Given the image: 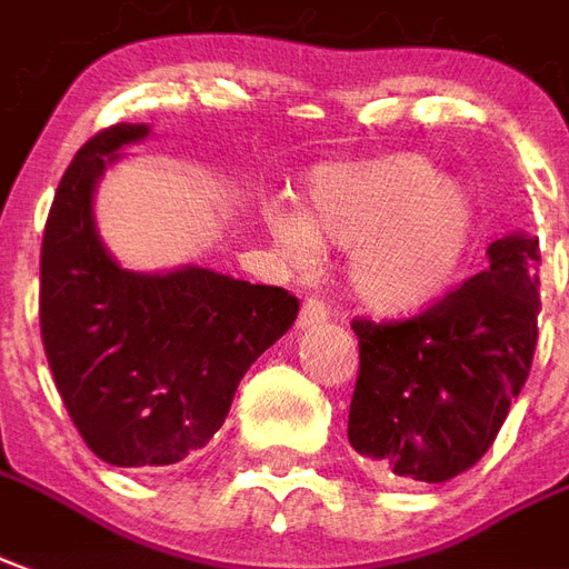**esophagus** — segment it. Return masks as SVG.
I'll return each instance as SVG.
<instances>
[{
    "label": "esophagus",
    "instance_id": "obj_1",
    "mask_svg": "<svg viewBox=\"0 0 569 569\" xmlns=\"http://www.w3.org/2000/svg\"><path fill=\"white\" fill-rule=\"evenodd\" d=\"M328 319V305L322 298H307L305 305H301V317H298V326L301 328H313L322 326Z\"/></svg>",
    "mask_w": 569,
    "mask_h": 569
}]
</instances>
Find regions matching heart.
Listing matches in <instances>:
<instances>
[{
  "instance_id": "1",
  "label": "heart",
  "mask_w": 569,
  "mask_h": 569,
  "mask_svg": "<svg viewBox=\"0 0 569 569\" xmlns=\"http://www.w3.org/2000/svg\"><path fill=\"white\" fill-rule=\"evenodd\" d=\"M273 241L292 264L319 243L352 250L349 286L365 305L410 313L449 292L477 241V201L440 180L422 156H389L313 171L310 210L271 208Z\"/></svg>"
}]
</instances>
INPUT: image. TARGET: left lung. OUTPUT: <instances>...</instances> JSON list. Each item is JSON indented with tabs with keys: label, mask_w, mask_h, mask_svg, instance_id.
I'll return each mask as SVG.
<instances>
[{
	"label": "left lung",
	"mask_w": 569,
	"mask_h": 569,
	"mask_svg": "<svg viewBox=\"0 0 569 569\" xmlns=\"http://www.w3.org/2000/svg\"><path fill=\"white\" fill-rule=\"evenodd\" d=\"M540 241L507 234L488 268L407 319H352L349 443L370 473L446 482L486 456L531 373Z\"/></svg>",
	"instance_id": "left-lung-1"
}]
</instances>
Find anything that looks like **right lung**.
Returning a JSON list of instances; mask_svg holds the SVG:
<instances>
[{
  "instance_id": "add662e5",
  "label": "right lung",
  "mask_w": 569,
  "mask_h": 569,
  "mask_svg": "<svg viewBox=\"0 0 569 569\" xmlns=\"http://www.w3.org/2000/svg\"><path fill=\"white\" fill-rule=\"evenodd\" d=\"M147 126H108L66 168L41 241L38 326L71 422L113 467L178 465L217 435L252 361L298 317L280 286L208 268L123 271L92 226V187Z\"/></svg>"
}]
</instances>
